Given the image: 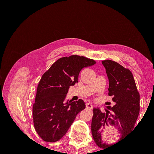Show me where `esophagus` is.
<instances>
[{
	"instance_id": "obj_1",
	"label": "esophagus",
	"mask_w": 154,
	"mask_h": 154,
	"mask_svg": "<svg viewBox=\"0 0 154 154\" xmlns=\"http://www.w3.org/2000/svg\"><path fill=\"white\" fill-rule=\"evenodd\" d=\"M86 108L92 109L93 108V106H92V105L91 103H87L86 104Z\"/></svg>"
}]
</instances>
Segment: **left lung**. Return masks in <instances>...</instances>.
<instances>
[{"label": "left lung", "instance_id": "obj_1", "mask_svg": "<svg viewBox=\"0 0 154 154\" xmlns=\"http://www.w3.org/2000/svg\"><path fill=\"white\" fill-rule=\"evenodd\" d=\"M109 82V95L112 96L115 105L108 106L102 112L98 107L93 109L91 131L93 139L101 148L112 145L105 143L102 139L100 129L112 126L117 128L120 134L118 141L134 129L138 118L140 97L137 91L132 73L129 69L110 60L102 61Z\"/></svg>", "mask_w": 154, "mask_h": 154}]
</instances>
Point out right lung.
Returning <instances> with one entry per match:
<instances>
[{"label":"right lung","mask_w":154,"mask_h":154,"mask_svg":"<svg viewBox=\"0 0 154 154\" xmlns=\"http://www.w3.org/2000/svg\"><path fill=\"white\" fill-rule=\"evenodd\" d=\"M96 63L78 55L55 62L42 76L37 87L32 118L35 130L46 142L59 141L66 134L77 114L85 108L82 100L64 103L70 86L78 83L81 70Z\"/></svg>","instance_id":"right-lung-1"}]
</instances>
